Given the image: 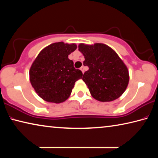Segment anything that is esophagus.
<instances>
[{
	"label": "esophagus",
	"mask_w": 158,
	"mask_h": 158,
	"mask_svg": "<svg viewBox=\"0 0 158 158\" xmlns=\"http://www.w3.org/2000/svg\"><path fill=\"white\" fill-rule=\"evenodd\" d=\"M80 69H81V71L82 72V73L84 74V67H81V68H80Z\"/></svg>",
	"instance_id": "34e87169"
}]
</instances>
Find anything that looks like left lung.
<instances>
[{"label": "left lung", "mask_w": 158, "mask_h": 158, "mask_svg": "<svg viewBox=\"0 0 158 158\" xmlns=\"http://www.w3.org/2000/svg\"><path fill=\"white\" fill-rule=\"evenodd\" d=\"M79 50L84 56V65L89 67L82 77L90 94L100 102L118 98L129 82L126 65L117 53L107 45L80 44Z\"/></svg>", "instance_id": "obj_1"}]
</instances>
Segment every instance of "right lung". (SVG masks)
I'll list each match as a JSON object with an SVG mask.
<instances>
[{"mask_svg": "<svg viewBox=\"0 0 158 158\" xmlns=\"http://www.w3.org/2000/svg\"><path fill=\"white\" fill-rule=\"evenodd\" d=\"M75 44L56 42L42 49L32 64L29 75L32 86L44 100L61 103L68 99L74 83L83 74L74 68L68 55L75 51Z\"/></svg>", "mask_w": 158, "mask_h": 158, "instance_id": "1", "label": "right lung"}]
</instances>
